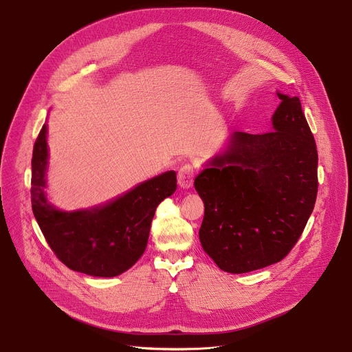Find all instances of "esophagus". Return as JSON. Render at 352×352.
I'll return each mask as SVG.
<instances>
[{"instance_id": "esophagus-1", "label": "esophagus", "mask_w": 352, "mask_h": 352, "mask_svg": "<svg viewBox=\"0 0 352 352\" xmlns=\"http://www.w3.org/2000/svg\"><path fill=\"white\" fill-rule=\"evenodd\" d=\"M196 175V168L190 164H185L178 171V185L182 189H189L193 184V178Z\"/></svg>"}]
</instances>
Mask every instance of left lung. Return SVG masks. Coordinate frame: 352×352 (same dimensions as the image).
Listing matches in <instances>:
<instances>
[{
	"mask_svg": "<svg viewBox=\"0 0 352 352\" xmlns=\"http://www.w3.org/2000/svg\"><path fill=\"white\" fill-rule=\"evenodd\" d=\"M273 129L232 132L193 186L205 204L199 239L224 272L263 269L288 255L318 193V152L299 97L277 91Z\"/></svg>",
	"mask_w": 352,
	"mask_h": 352,
	"instance_id": "1",
	"label": "left lung"
}]
</instances>
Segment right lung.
Returning a JSON list of instances; mask_svg holds the SVG:
<instances>
[{"mask_svg": "<svg viewBox=\"0 0 352 352\" xmlns=\"http://www.w3.org/2000/svg\"><path fill=\"white\" fill-rule=\"evenodd\" d=\"M47 124L33 147L32 209L57 258L71 270L93 277H117L131 269L147 246L157 206L177 189V173L166 171L86 209L63 210L45 192Z\"/></svg>", "mask_w": 352, "mask_h": 352, "instance_id": "obj_1", "label": "right lung"}]
</instances>
